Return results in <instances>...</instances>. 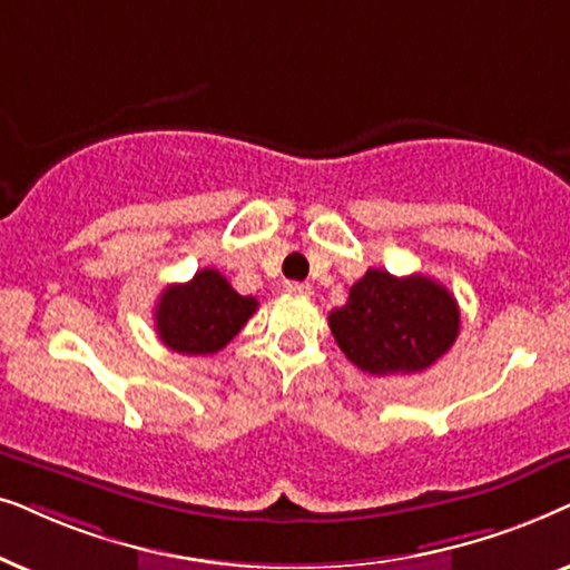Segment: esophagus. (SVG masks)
<instances>
[{
  "mask_svg": "<svg viewBox=\"0 0 570 570\" xmlns=\"http://www.w3.org/2000/svg\"><path fill=\"white\" fill-rule=\"evenodd\" d=\"M286 292H289V294H302V297H307V294L313 292V286L305 284V281H289V284H286Z\"/></svg>",
  "mask_w": 570,
  "mask_h": 570,
  "instance_id": "1",
  "label": "esophagus"
}]
</instances>
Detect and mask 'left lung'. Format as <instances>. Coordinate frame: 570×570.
Listing matches in <instances>:
<instances>
[{
    "label": "left lung",
    "mask_w": 570,
    "mask_h": 570,
    "mask_svg": "<svg viewBox=\"0 0 570 570\" xmlns=\"http://www.w3.org/2000/svg\"><path fill=\"white\" fill-rule=\"evenodd\" d=\"M328 325L346 360L370 375H412L453 346L461 313L453 294L422 273L391 276L370 268L348 289Z\"/></svg>",
    "instance_id": "left-lung-1"
}]
</instances>
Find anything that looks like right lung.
Wrapping results in <instances>:
<instances>
[{"label": "right lung", "instance_id": "right-lung-1", "mask_svg": "<svg viewBox=\"0 0 570 570\" xmlns=\"http://www.w3.org/2000/svg\"><path fill=\"white\" fill-rule=\"evenodd\" d=\"M257 309L216 268L197 271L187 284H171L156 302V333L177 354H216L245 328Z\"/></svg>", "mask_w": 570, "mask_h": 570}]
</instances>
